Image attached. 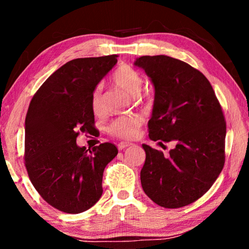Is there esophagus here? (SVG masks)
I'll return each mask as SVG.
<instances>
[{"label":"esophagus","mask_w":249,"mask_h":249,"mask_svg":"<svg viewBox=\"0 0 249 249\" xmlns=\"http://www.w3.org/2000/svg\"><path fill=\"white\" fill-rule=\"evenodd\" d=\"M129 146H132V144H130V142H120L119 145H117V148H119V150H123L125 148H127V147H129Z\"/></svg>","instance_id":"34e87169"}]
</instances>
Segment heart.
I'll list each match as a JSON object with an SVG mask.
<instances>
[{
	"label": "heart",
	"instance_id": "obj_1",
	"mask_svg": "<svg viewBox=\"0 0 249 249\" xmlns=\"http://www.w3.org/2000/svg\"><path fill=\"white\" fill-rule=\"evenodd\" d=\"M112 80L117 87L132 95H137L140 93L142 83H144V80L140 72L127 65L119 67L113 73ZM91 107L95 114H100L102 112V92H101L100 87L95 88L94 91L92 92ZM142 121L144 120L141 115H123L113 121L109 124L107 130L113 136L123 138V140H132L136 137L138 128L142 126Z\"/></svg>",
	"mask_w": 249,
	"mask_h": 249
}]
</instances>
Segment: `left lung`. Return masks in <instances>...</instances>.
I'll use <instances>...</instances> for the list:
<instances>
[{
	"mask_svg": "<svg viewBox=\"0 0 249 249\" xmlns=\"http://www.w3.org/2000/svg\"><path fill=\"white\" fill-rule=\"evenodd\" d=\"M135 66L155 87L149 138L160 146L176 142L168 156L142 145V187L156 204L182 208L208 192L224 167L226 122L221 104L205 75L187 62L159 54L137 58Z\"/></svg>",
	"mask_w": 249,
	"mask_h": 249,
	"instance_id": "8db88e82",
	"label": "left lung"
}]
</instances>
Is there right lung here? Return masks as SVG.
Returning a JSON list of instances; mask_svg holds the SVG:
<instances>
[{
  "label": "right lung",
  "instance_id": "right-lung-1",
  "mask_svg": "<svg viewBox=\"0 0 249 249\" xmlns=\"http://www.w3.org/2000/svg\"><path fill=\"white\" fill-rule=\"evenodd\" d=\"M117 54L78 58L50 75L29 103L25 119V167L40 196L61 212L89 210L102 196L104 168L119 150L111 142L77 145L94 127L91 95L117 62Z\"/></svg>",
  "mask_w": 249,
  "mask_h": 249
}]
</instances>
